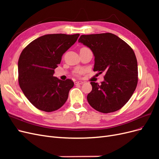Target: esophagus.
<instances>
[{"mask_svg":"<svg viewBox=\"0 0 159 159\" xmlns=\"http://www.w3.org/2000/svg\"><path fill=\"white\" fill-rule=\"evenodd\" d=\"M84 82L82 81H76V82H75V85H78V84H79V85H81V84H82Z\"/></svg>","mask_w":159,"mask_h":159,"instance_id":"obj_1","label":"esophagus"}]
</instances>
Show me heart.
<instances>
[{"instance_id": "1", "label": "heart", "mask_w": 159, "mask_h": 159, "mask_svg": "<svg viewBox=\"0 0 159 159\" xmlns=\"http://www.w3.org/2000/svg\"><path fill=\"white\" fill-rule=\"evenodd\" d=\"M84 48H85V47H84Z\"/></svg>"}]
</instances>
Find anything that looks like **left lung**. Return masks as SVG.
Returning <instances> with one entry per match:
<instances>
[{"mask_svg":"<svg viewBox=\"0 0 159 159\" xmlns=\"http://www.w3.org/2000/svg\"><path fill=\"white\" fill-rule=\"evenodd\" d=\"M78 42L93 52V71L105 73L101 84L91 82L89 104L103 113L116 111L127 103L137 88L138 67L134 51L111 33L81 35Z\"/></svg>","mask_w":159,"mask_h":159,"instance_id":"obj_1","label":"left lung"}]
</instances>
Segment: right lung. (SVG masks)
Instances as JSON below:
<instances>
[{
  "label": "right lung",
  "mask_w": 159,
  "mask_h": 159,
  "mask_svg": "<svg viewBox=\"0 0 159 159\" xmlns=\"http://www.w3.org/2000/svg\"><path fill=\"white\" fill-rule=\"evenodd\" d=\"M80 34H46L30 42L18 60V83L24 94L37 109L52 112L60 109L68 99L74 85L53 76L64 53Z\"/></svg>",
  "instance_id": "add662e5"
}]
</instances>
